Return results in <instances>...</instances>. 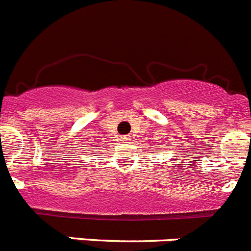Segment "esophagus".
Wrapping results in <instances>:
<instances>
[{
  "label": "esophagus",
  "instance_id": "1",
  "mask_svg": "<svg viewBox=\"0 0 251 251\" xmlns=\"http://www.w3.org/2000/svg\"><path fill=\"white\" fill-rule=\"evenodd\" d=\"M121 142L122 143H129L130 138L128 135H123V137H121Z\"/></svg>",
  "mask_w": 251,
  "mask_h": 251
}]
</instances>
